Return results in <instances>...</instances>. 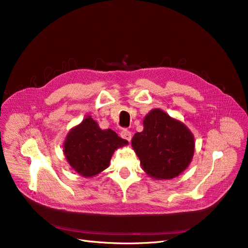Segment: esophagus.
Masks as SVG:
<instances>
[{
  "mask_svg": "<svg viewBox=\"0 0 248 248\" xmlns=\"http://www.w3.org/2000/svg\"><path fill=\"white\" fill-rule=\"evenodd\" d=\"M121 138L124 139V140H126L130 141V140H131V138H132V134H131V132L128 131V130H123V131L121 132Z\"/></svg>",
  "mask_w": 248,
  "mask_h": 248,
  "instance_id": "obj_1",
  "label": "esophagus"
}]
</instances>
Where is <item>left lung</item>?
Masks as SVG:
<instances>
[{
  "label": "left lung",
  "instance_id": "obj_1",
  "mask_svg": "<svg viewBox=\"0 0 248 248\" xmlns=\"http://www.w3.org/2000/svg\"><path fill=\"white\" fill-rule=\"evenodd\" d=\"M144 130L134 134L131 146L141 169L156 180H170L183 172L192 160L194 137L183 122L160 108L144 118Z\"/></svg>",
  "mask_w": 248,
  "mask_h": 248
}]
</instances>
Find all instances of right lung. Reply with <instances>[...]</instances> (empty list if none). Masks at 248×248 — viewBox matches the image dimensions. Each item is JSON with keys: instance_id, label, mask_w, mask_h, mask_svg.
Listing matches in <instances>:
<instances>
[{"instance_id": "right-lung-1", "label": "right lung", "mask_w": 248, "mask_h": 248, "mask_svg": "<svg viewBox=\"0 0 248 248\" xmlns=\"http://www.w3.org/2000/svg\"><path fill=\"white\" fill-rule=\"evenodd\" d=\"M128 145L111 129H101L91 116L67 133L63 152L69 166L78 175L92 178L108 168L117 149Z\"/></svg>"}]
</instances>
